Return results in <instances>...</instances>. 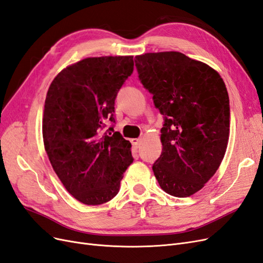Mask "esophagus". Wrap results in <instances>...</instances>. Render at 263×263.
Here are the masks:
<instances>
[{
  "instance_id": "obj_1",
  "label": "esophagus",
  "mask_w": 263,
  "mask_h": 263,
  "mask_svg": "<svg viewBox=\"0 0 263 263\" xmlns=\"http://www.w3.org/2000/svg\"><path fill=\"white\" fill-rule=\"evenodd\" d=\"M140 142H141V139L140 138H136V139H132V144L134 145L135 148H139L140 146Z\"/></svg>"
}]
</instances>
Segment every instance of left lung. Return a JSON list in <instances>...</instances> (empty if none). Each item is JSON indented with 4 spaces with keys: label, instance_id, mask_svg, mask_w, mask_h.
<instances>
[{
    "label": "left lung",
    "instance_id": "left-lung-1",
    "mask_svg": "<svg viewBox=\"0 0 263 263\" xmlns=\"http://www.w3.org/2000/svg\"><path fill=\"white\" fill-rule=\"evenodd\" d=\"M138 78L163 116L162 153L153 170L170 195L200 191L217 171L229 137L226 85L205 63L178 51L135 57Z\"/></svg>",
    "mask_w": 263,
    "mask_h": 263
}]
</instances>
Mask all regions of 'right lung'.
<instances>
[{
	"instance_id": "right-lung-1",
	"label": "right lung",
	"mask_w": 263,
	"mask_h": 263,
	"mask_svg": "<svg viewBox=\"0 0 263 263\" xmlns=\"http://www.w3.org/2000/svg\"><path fill=\"white\" fill-rule=\"evenodd\" d=\"M133 71L132 55L86 58L63 69L47 93L46 153L62 184L83 204L115 197L134 161L130 142L114 132L115 99Z\"/></svg>"
}]
</instances>
